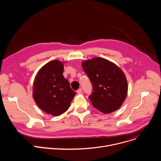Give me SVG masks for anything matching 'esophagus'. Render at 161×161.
Listing matches in <instances>:
<instances>
[{
	"label": "esophagus",
	"instance_id": "1",
	"mask_svg": "<svg viewBox=\"0 0 161 161\" xmlns=\"http://www.w3.org/2000/svg\"><path fill=\"white\" fill-rule=\"evenodd\" d=\"M81 93H82V90H81V88H80V89H78V90H77V94H81Z\"/></svg>",
	"mask_w": 161,
	"mask_h": 161
}]
</instances>
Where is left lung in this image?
<instances>
[{
	"label": "left lung",
	"instance_id": "8db88e82",
	"mask_svg": "<svg viewBox=\"0 0 161 161\" xmlns=\"http://www.w3.org/2000/svg\"><path fill=\"white\" fill-rule=\"evenodd\" d=\"M83 69L92 84L93 92L88 97L92 105L103 113L117 110L125 101L127 81L121 69L101 57L82 62Z\"/></svg>",
	"mask_w": 161,
	"mask_h": 161
}]
</instances>
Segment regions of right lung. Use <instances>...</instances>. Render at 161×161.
I'll return each instance as SVG.
<instances>
[{"label": "right lung", "instance_id": "add662e5", "mask_svg": "<svg viewBox=\"0 0 161 161\" xmlns=\"http://www.w3.org/2000/svg\"><path fill=\"white\" fill-rule=\"evenodd\" d=\"M63 71L62 62L50 61L39 70L33 83L34 101L41 109L55 117L68 109L76 95Z\"/></svg>", "mask_w": 161, "mask_h": 161}]
</instances>
